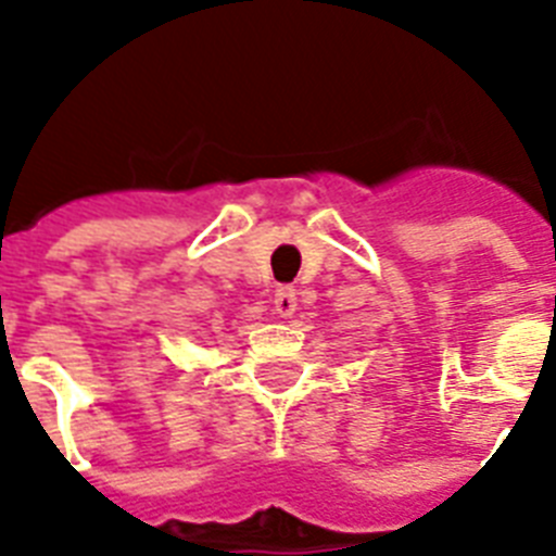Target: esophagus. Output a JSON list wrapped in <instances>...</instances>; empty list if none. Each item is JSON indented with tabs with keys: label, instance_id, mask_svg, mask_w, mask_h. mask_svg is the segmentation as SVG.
I'll return each instance as SVG.
<instances>
[{
	"label": "esophagus",
	"instance_id": "34e87169",
	"mask_svg": "<svg viewBox=\"0 0 556 556\" xmlns=\"http://www.w3.org/2000/svg\"><path fill=\"white\" fill-rule=\"evenodd\" d=\"M274 312L279 317H291L296 312V288L294 286H277L274 291Z\"/></svg>",
	"mask_w": 556,
	"mask_h": 556
}]
</instances>
